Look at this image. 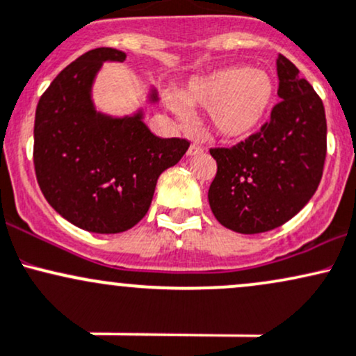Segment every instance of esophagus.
Segmentation results:
<instances>
[{
	"mask_svg": "<svg viewBox=\"0 0 356 356\" xmlns=\"http://www.w3.org/2000/svg\"><path fill=\"white\" fill-rule=\"evenodd\" d=\"M202 153H203V147H200L197 145H191L188 147V151H186V154H188V156H197V154H202Z\"/></svg>",
	"mask_w": 356,
	"mask_h": 356,
	"instance_id": "34e87169",
	"label": "esophagus"
}]
</instances>
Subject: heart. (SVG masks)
Wrapping results in <instances>:
<instances>
[{"label": "heart", "mask_w": 356, "mask_h": 356, "mask_svg": "<svg viewBox=\"0 0 356 356\" xmlns=\"http://www.w3.org/2000/svg\"><path fill=\"white\" fill-rule=\"evenodd\" d=\"M179 99L190 107L210 111L213 129L225 139H247L269 118L275 99V83L266 70L247 65L222 67L191 77L179 90ZM171 111L186 121V107L171 97Z\"/></svg>", "instance_id": "heart-1"}]
</instances>
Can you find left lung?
Listing matches in <instances>:
<instances>
[{
    "mask_svg": "<svg viewBox=\"0 0 356 356\" xmlns=\"http://www.w3.org/2000/svg\"><path fill=\"white\" fill-rule=\"evenodd\" d=\"M279 102L261 133L210 149L217 175L209 190L215 218L237 234L281 227L305 209L321 181L326 118L321 99L284 55L277 62Z\"/></svg>",
    "mask_w": 356,
    "mask_h": 356,
    "instance_id": "obj_1",
    "label": "left lung"
}]
</instances>
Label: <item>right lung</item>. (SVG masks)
<instances>
[{"mask_svg":"<svg viewBox=\"0 0 356 356\" xmlns=\"http://www.w3.org/2000/svg\"><path fill=\"white\" fill-rule=\"evenodd\" d=\"M115 49L87 51L65 67L35 113V173L51 209L92 234H121L141 220L159 175L188 149L185 139L149 131L145 111L113 115L94 104L95 77L106 62H124ZM147 89L146 102L158 104Z\"/></svg>","mask_w":356,"mask_h":356,"instance_id":"1","label":"right lung"}]
</instances>
